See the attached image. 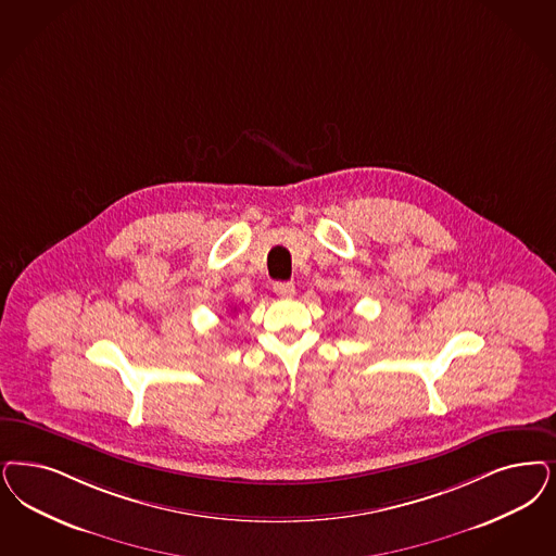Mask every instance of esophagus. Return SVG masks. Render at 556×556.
<instances>
[{"instance_id": "obj_1", "label": "esophagus", "mask_w": 556, "mask_h": 556, "mask_svg": "<svg viewBox=\"0 0 556 556\" xmlns=\"http://www.w3.org/2000/svg\"><path fill=\"white\" fill-rule=\"evenodd\" d=\"M273 291H275L279 298H293L295 288H293L291 281H277V283L273 286Z\"/></svg>"}]
</instances>
